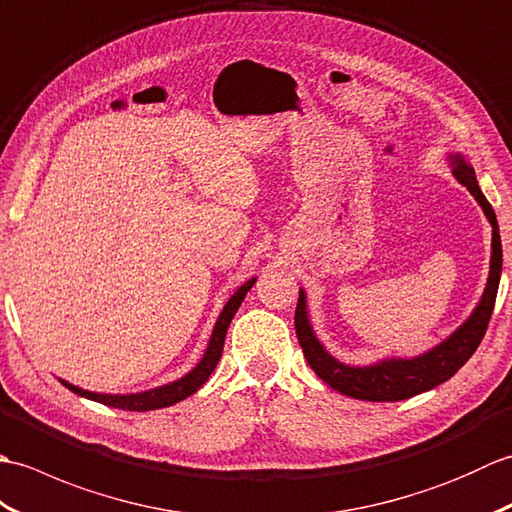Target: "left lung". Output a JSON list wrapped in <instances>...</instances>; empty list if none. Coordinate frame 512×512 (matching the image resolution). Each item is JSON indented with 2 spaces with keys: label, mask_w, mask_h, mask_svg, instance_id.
<instances>
[{
  "label": "left lung",
  "mask_w": 512,
  "mask_h": 512,
  "mask_svg": "<svg viewBox=\"0 0 512 512\" xmlns=\"http://www.w3.org/2000/svg\"><path fill=\"white\" fill-rule=\"evenodd\" d=\"M449 158L453 165V176L471 191L477 202H480L484 215L493 226L491 273H488L484 295L471 317L466 319L449 339H444L440 345L433 347V350L413 358H387V361H380L367 367H354L336 361L334 356L325 352L321 341L314 336L308 319L306 292L299 290L295 330L303 356H306L308 365L314 369V374H317L323 383H328L332 389L341 391L343 396L374 402H396L418 396L422 391H429L444 383V380H449L466 361H469L473 352L477 350V345L484 339L488 321H491V314L495 308L499 277H502V239H499V226L493 206L488 204L484 193L480 191L473 167L460 154H451Z\"/></svg>",
  "instance_id": "left-lung-1"
}]
</instances>
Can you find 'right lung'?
Instances as JSON below:
<instances>
[{"instance_id":"1","label":"right lung","mask_w":512,"mask_h":512,"mask_svg":"<svg viewBox=\"0 0 512 512\" xmlns=\"http://www.w3.org/2000/svg\"><path fill=\"white\" fill-rule=\"evenodd\" d=\"M253 284H255V277L248 279L246 284H244L242 288H239L231 299L226 301L224 310L220 312V317H217V323H215V328H213L209 347H206L202 361H200L198 365H195L187 376L173 380V383H169V385H162V387L149 389V391H140V394H127V396H118V394H96V391H88V389L74 387V385H70V383H65V380H61V383H63L65 387H68L70 391H74V394H79V396H83V398H90V400L101 402V405L116 407V409H125V411H151V409H162V407L176 405V402H180V400H184V398H189L191 394H195V391H198V389L206 383V380H209V376L213 374L215 365L220 363V356H222V350H224V339H226L228 325H231L237 308L242 306L246 292H248L250 288H253Z\"/></svg>"}]
</instances>
